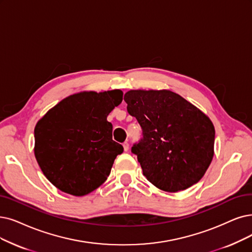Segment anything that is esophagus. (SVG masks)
Instances as JSON below:
<instances>
[{"instance_id":"1","label":"esophagus","mask_w":252,"mask_h":252,"mask_svg":"<svg viewBox=\"0 0 252 252\" xmlns=\"http://www.w3.org/2000/svg\"><path fill=\"white\" fill-rule=\"evenodd\" d=\"M123 148H124V151H125V152H127V151L129 150V144H128L127 142H125V143L123 144Z\"/></svg>"}]
</instances>
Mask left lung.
<instances>
[{
  "label": "left lung",
  "instance_id": "1",
  "mask_svg": "<svg viewBox=\"0 0 252 252\" xmlns=\"http://www.w3.org/2000/svg\"><path fill=\"white\" fill-rule=\"evenodd\" d=\"M127 112L142 127L131 148L144 176L157 188L177 192L203 178L214 155L211 120L180 95L131 90L124 95Z\"/></svg>",
  "mask_w": 252,
  "mask_h": 252
}]
</instances>
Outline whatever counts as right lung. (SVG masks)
<instances>
[{"mask_svg": "<svg viewBox=\"0 0 252 252\" xmlns=\"http://www.w3.org/2000/svg\"><path fill=\"white\" fill-rule=\"evenodd\" d=\"M122 100L121 90L74 94L38 121L35 157L58 189L83 196L104 183L124 150L113 139V125L106 120Z\"/></svg>", "mask_w": 252, "mask_h": 252, "instance_id": "1", "label": "right lung"}]
</instances>
